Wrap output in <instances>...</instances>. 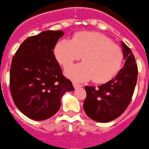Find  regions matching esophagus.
I'll use <instances>...</instances> for the list:
<instances>
[{
	"label": "esophagus",
	"instance_id": "34e87169",
	"mask_svg": "<svg viewBox=\"0 0 149 149\" xmlns=\"http://www.w3.org/2000/svg\"><path fill=\"white\" fill-rule=\"evenodd\" d=\"M72 85H73V87H74L75 88H80V87H82V85L78 84L77 82H72Z\"/></svg>",
	"mask_w": 149,
	"mask_h": 149
}]
</instances>
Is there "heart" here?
I'll use <instances>...</instances> for the list:
<instances>
[{"instance_id":"obj_1","label":"heart","mask_w":149,"mask_h":149,"mask_svg":"<svg viewBox=\"0 0 149 149\" xmlns=\"http://www.w3.org/2000/svg\"><path fill=\"white\" fill-rule=\"evenodd\" d=\"M54 52L58 63L64 68L82 56V63L66 70L67 77L82 82L92 79L96 83L108 82L118 73L123 60L120 47L98 32H80L71 40H61Z\"/></svg>"}]
</instances>
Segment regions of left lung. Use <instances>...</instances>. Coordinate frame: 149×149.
Masks as SVG:
<instances>
[{
    "instance_id": "1",
    "label": "left lung",
    "mask_w": 149,
    "mask_h": 149,
    "mask_svg": "<svg viewBox=\"0 0 149 149\" xmlns=\"http://www.w3.org/2000/svg\"><path fill=\"white\" fill-rule=\"evenodd\" d=\"M125 63L117 76L105 84L86 86V98L83 108L89 118L99 123H107L119 117L127 109L134 92L138 67L131 49L123 42Z\"/></svg>"
}]
</instances>
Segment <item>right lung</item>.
<instances>
[{
    "mask_svg": "<svg viewBox=\"0 0 149 149\" xmlns=\"http://www.w3.org/2000/svg\"><path fill=\"white\" fill-rule=\"evenodd\" d=\"M61 30H47L26 38L13 57L10 89L15 104L26 117L45 120L61 107L63 94L73 91L72 82L64 77L54 49Z\"/></svg>",
    "mask_w": 149,
    "mask_h": 149,
    "instance_id": "1",
    "label": "right lung"
}]
</instances>
